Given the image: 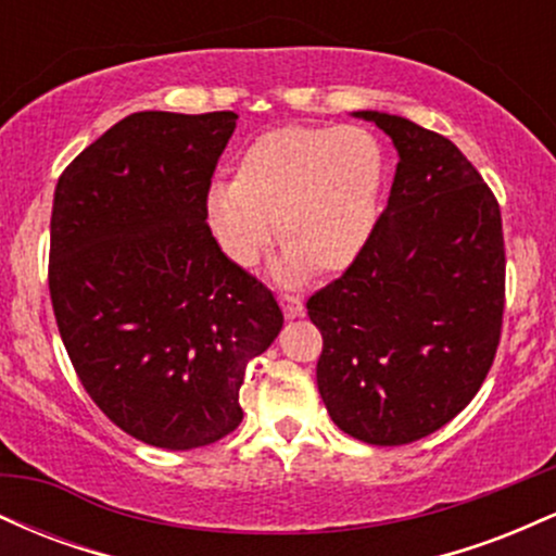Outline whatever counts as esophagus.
<instances>
[{"mask_svg": "<svg viewBox=\"0 0 556 556\" xmlns=\"http://www.w3.org/2000/svg\"><path fill=\"white\" fill-rule=\"evenodd\" d=\"M279 303H282L287 318H300L305 314L303 300H300L298 295H279Z\"/></svg>", "mask_w": 556, "mask_h": 556, "instance_id": "esophagus-1", "label": "esophagus"}]
</instances>
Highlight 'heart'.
Segmentation results:
<instances>
[{
    "label": "heart",
    "instance_id": "heart-1",
    "mask_svg": "<svg viewBox=\"0 0 556 556\" xmlns=\"http://www.w3.org/2000/svg\"><path fill=\"white\" fill-rule=\"evenodd\" d=\"M387 156L363 127L285 125L235 159V180L208 188L212 229L235 264L256 266L277 232L274 274L298 282L318 266L342 271L366 251L384 206Z\"/></svg>",
    "mask_w": 556,
    "mask_h": 556
}]
</instances>
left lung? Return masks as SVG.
I'll return each mask as SVG.
<instances>
[{
    "label": "left lung",
    "instance_id": "obj_1",
    "mask_svg": "<svg viewBox=\"0 0 556 556\" xmlns=\"http://www.w3.org/2000/svg\"><path fill=\"white\" fill-rule=\"evenodd\" d=\"M400 162L371 242L308 298L331 420L376 446L450 424L486 379L502 334L500 203L450 138L387 112H355Z\"/></svg>",
    "mask_w": 556,
    "mask_h": 556
}]
</instances>
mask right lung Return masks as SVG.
<instances>
[{
	"label": "right lung",
	"instance_id": "1",
	"mask_svg": "<svg viewBox=\"0 0 556 556\" xmlns=\"http://www.w3.org/2000/svg\"><path fill=\"white\" fill-rule=\"evenodd\" d=\"M235 112H136L62 172L49 292L80 384L125 433L164 450L242 420L245 366L282 329L271 290L206 222Z\"/></svg>",
	"mask_w": 556,
	"mask_h": 556
}]
</instances>
